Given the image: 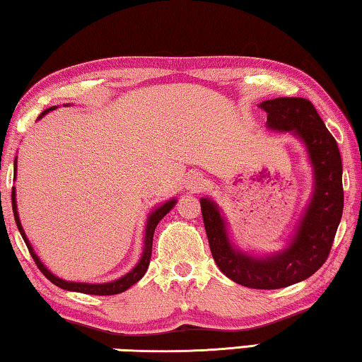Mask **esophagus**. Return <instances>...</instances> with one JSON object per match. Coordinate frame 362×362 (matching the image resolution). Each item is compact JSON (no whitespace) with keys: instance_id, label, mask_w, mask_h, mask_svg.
I'll list each match as a JSON object with an SVG mask.
<instances>
[{"instance_id":"1","label":"esophagus","mask_w":362,"mask_h":362,"mask_svg":"<svg viewBox=\"0 0 362 362\" xmlns=\"http://www.w3.org/2000/svg\"><path fill=\"white\" fill-rule=\"evenodd\" d=\"M204 185L206 182L201 174H192L187 180V187L188 189H192V192H199V189L204 188Z\"/></svg>"}]
</instances>
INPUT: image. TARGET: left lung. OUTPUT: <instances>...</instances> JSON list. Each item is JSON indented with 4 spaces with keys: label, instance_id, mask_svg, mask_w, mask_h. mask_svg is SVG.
I'll use <instances>...</instances> for the list:
<instances>
[{
    "label": "left lung",
    "instance_id": "left-lung-1",
    "mask_svg": "<svg viewBox=\"0 0 362 362\" xmlns=\"http://www.w3.org/2000/svg\"><path fill=\"white\" fill-rule=\"evenodd\" d=\"M260 107L268 115V127L291 131L303 140L315 168V193L296 238L283 252L254 259L231 247L223 218L211 199H201V212L212 257L225 276L250 289H279L310 278L327 260L343 212L341 158L310 100L278 97Z\"/></svg>",
    "mask_w": 362,
    "mask_h": 362
}]
</instances>
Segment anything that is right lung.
Returning a JSON list of instances; mask_svg holds the SVG:
<instances>
[{
    "mask_svg": "<svg viewBox=\"0 0 362 362\" xmlns=\"http://www.w3.org/2000/svg\"><path fill=\"white\" fill-rule=\"evenodd\" d=\"M54 110V107L47 108L42 112L38 118L41 116H45L46 113L51 112ZM175 204V199H170L168 203H164L161 207H158V209L151 214L148 217V222H146V230H145V247H144V255L140 262L137 263V267L132 269L126 274V276H122L119 279L113 281V283H105V284H86V283H69V281H64L57 276H54V274L49 272V269L42 265L41 260L38 259V255L33 252V247L30 246V243L25 236V231H23L22 225H21V220H19V214H17V206H16V189L12 187V211H14V218H16V223H17V228H19L21 235L23 238V241H25L27 247L30 250V255L33 257V260L36 263V267L40 268V272L45 274V276L51 281L52 284H56L59 287H62V289L66 291H73V292H83V293H90V296H115V293H121L124 292L126 289H129L131 286H134L137 283V281L144 276L146 269H148L150 265V259H151V246H153V233H155L156 225L159 223V220H161L166 214L173 209Z\"/></svg>",
    "mask_w": 362,
    "mask_h": 362,
    "instance_id": "1",
    "label": "right lung"
}]
</instances>
